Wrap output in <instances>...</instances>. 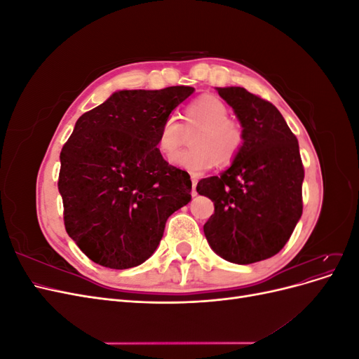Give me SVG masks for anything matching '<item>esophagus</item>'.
<instances>
[{"instance_id":"1","label":"esophagus","mask_w":359,"mask_h":359,"mask_svg":"<svg viewBox=\"0 0 359 359\" xmlns=\"http://www.w3.org/2000/svg\"><path fill=\"white\" fill-rule=\"evenodd\" d=\"M196 186H198V178L193 177V178H191V196H198Z\"/></svg>"}]
</instances>
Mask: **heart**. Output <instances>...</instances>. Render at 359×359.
Listing matches in <instances>:
<instances>
[{
    "label": "heart",
    "instance_id": "heart-1",
    "mask_svg": "<svg viewBox=\"0 0 359 359\" xmlns=\"http://www.w3.org/2000/svg\"><path fill=\"white\" fill-rule=\"evenodd\" d=\"M194 128H198L191 136L194 147L170 156V165L198 177L217 161L229 165L240 154L244 144L243 128L229 119V107L214 95L194 100L184 112V126L175 114L168 115L160 126L158 149L166 156L172 154L182 144L186 130Z\"/></svg>",
    "mask_w": 359,
    "mask_h": 359
}]
</instances>
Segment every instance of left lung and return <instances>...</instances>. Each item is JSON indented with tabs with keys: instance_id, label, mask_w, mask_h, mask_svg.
<instances>
[{
	"instance_id": "obj_1",
	"label": "left lung",
	"mask_w": 359,
	"mask_h": 359,
	"mask_svg": "<svg viewBox=\"0 0 359 359\" xmlns=\"http://www.w3.org/2000/svg\"><path fill=\"white\" fill-rule=\"evenodd\" d=\"M244 133L232 165L198 182L214 202L203 224L210 247L227 262L248 265L277 255L302 214L304 168L298 139L277 107L241 86L217 88Z\"/></svg>"
}]
</instances>
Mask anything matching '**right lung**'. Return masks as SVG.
I'll return each mask as SVG.
<instances>
[{"instance_id": "1", "label": "right lung", "mask_w": 359, "mask_h": 359, "mask_svg": "<svg viewBox=\"0 0 359 359\" xmlns=\"http://www.w3.org/2000/svg\"><path fill=\"white\" fill-rule=\"evenodd\" d=\"M191 86L123 90L74 124L58 190L69 236L93 262L133 268L156 252L169 215L191 201L187 172L157 148L160 126Z\"/></svg>"}]
</instances>
